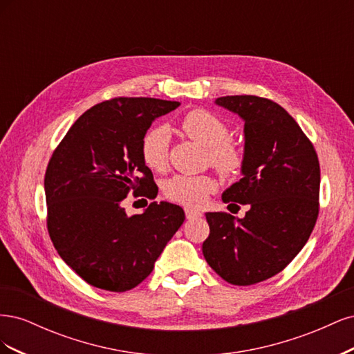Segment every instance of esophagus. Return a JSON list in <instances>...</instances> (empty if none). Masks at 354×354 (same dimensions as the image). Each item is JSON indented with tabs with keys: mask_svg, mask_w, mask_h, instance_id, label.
Segmentation results:
<instances>
[{
	"mask_svg": "<svg viewBox=\"0 0 354 354\" xmlns=\"http://www.w3.org/2000/svg\"><path fill=\"white\" fill-rule=\"evenodd\" d=\"M185 212H186L187 220H194V218H201L202 217V212L198 211V209H194V208H186Z\"/></svg>",
	"mask_w": 354,
	"mask_h": 354,
	"instance_id": "esophagus-1",
	"label": "esophagus"
}]
</instances>
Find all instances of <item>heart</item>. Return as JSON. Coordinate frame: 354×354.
I'll list each match as a JSON object with an SVG mask.
<instances>
[{"label":"heart","instance_id":"obj_1","mask_svg":"<svg viewBox=\"0 0 354 354\" xmlns=\"http://www.w3.org/2000/svg\"><path fill=\"white\" fill-rule=\"evenodd\" d=\"M180 128L189 138L208 149L211 164L221 174H233L242 165V151L229 138V125L221 118L205 109H194L183 116ZM169 133L165 127L156 125L142 140V158L155 171L168 165ZM216 190V181L209 176H174L164 186L168 199L189 207H199Z\"/></svg>","mask_w":354,"mask_h":354}]
</instances>
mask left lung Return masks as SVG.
I'll use <instances>...</instances> for the list:
<instances>
[{
    "label": "left lung",
    "instance_id": "obj_1",
    "mask_svg": "<svg viewBox=\"0 0 354 354\" xmlns=\"http://www.w3.org/2000/svg\"><path fill=\"white\" fill-rule=\"evenodd\" d=\"M216 104L239 115L242 178L223 202L248 205L243 218L207 212L202 252L232 285H254L282 272L303 250L317 220L320 167L313 145L282 106L257 95H226Z\"/></svg>",
    "mask_w": 354,
    "mask_h": 354
}]
</instances>
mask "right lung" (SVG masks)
<instances>
[{
    "label": "right lung",
    "mask_w": 354,
    "mask_h": 354,
    "mask_svg": "<svg viewBox=\"0 0 354 354\" xmlns=\"http://www.w3.org/2000/svg\"><path fill=\"white\" fill-rule=\"evenodd\" d=\"M178 102L118 97L93 106L69 128L44 178L47 227L62 260L82 279L112 292L133 289L185 221L169 202L128 216V192L155 199L158 186L142 158L143 136Z\"/></svg>",
    "instance_id": "right-lung-1"
}]
</instances>
